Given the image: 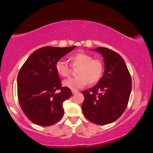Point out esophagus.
<instances>
[{
	"label": "esophagus",
	"mask_w": 153,
	"mask_h": 153,
	"mask_svg": "<svg viewBox=\"0 0 153 153\" xmlns=\"http://www.w3.org/2000/svg\"><path fill=\"white\" fill-rule=\"evenodd\" d=\"M78 91H74V90H72V94H73V95H74V94H76V93H78Z\"/></svg>",
	"instance_id": "esophagus-1"
}]
</instances>
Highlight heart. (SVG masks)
<instances>
[{
    "mask_svg": "<svg viewBox=\"0 0 153 153\" xmlns=\"http://www.w3.org/2000/svg\"><path fill=\"white\" fill-rule=\"evenodd\" d=\"M73 67H79L76 74L77 76L71 77L63 81L65 87L76 91L89 84L97 83L104 72V64L101 60L93 59V56L85 53H76L70 57ZM56 70L60 76L67 77L70 74L71 68L68 62L60 59L56 63Z\"/></svg>",
    "mask_w": 153,
    "mask_h": 153,
    "instance_id": "1",
    "label": "heart"
}]
</instances>
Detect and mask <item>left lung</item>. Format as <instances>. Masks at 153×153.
Instances as JSON below:
<instances>
[{"label":"left lung","instance_id":"1","mask_svg":"<svg viewBox=\"0 0 153 153\" xmlns=\"http://www.w3.org/2000/svg\"><path fill=\"white\" fill-rule=\"evenodd\" d=\"M91 50L102 56L104 71L97 84L81 92L84 95L82 111L91 122L107 125L120 118L126 109L131 91V76L118 53L104 47Z\"/></svg>","mask_w":153,"mask_h":153}]
</instances>
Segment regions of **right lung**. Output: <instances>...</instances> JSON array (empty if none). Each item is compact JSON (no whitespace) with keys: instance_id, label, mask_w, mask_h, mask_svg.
Segmentation results:
<instances>
[{"instance_id":"obj_1","label":"right lung","mask_w":153,"mask_h":153,"mask_svg":"<svg viewBox=\"0 0 153 153\" xmlns=\"http://www.w3.org/2000/svg\"><path fill=\"white\" fill-rule=\"evenodd\" d=\"M76 47L40 48L29 56L21 68L17 77L19 102L35 124L50 126L63 116L62 104L72 93L68 88L61 87L56 63ZM59 89L61 92L56 93Z\"/></svg>"}]
</instances>
